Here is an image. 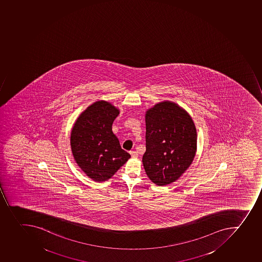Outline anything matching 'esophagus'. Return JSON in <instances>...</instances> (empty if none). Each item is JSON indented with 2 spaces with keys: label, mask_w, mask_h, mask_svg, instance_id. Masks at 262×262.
I'll list each match as a JSON object with an SVG mask.
<instances>
[{
  "label": "esophagus",
  "mask_w": 262,
  "mask_h": 262,
  "mask_svg": "<svg viewBox=\"0 0 262 262\" xmlns=\"http://www.w3.org/2000/svg\"><path fill=\"white\" fill-rule=\"evenodd\" d=\"M130 155L132 156L133 158H137L139 155H138L137 152L135 150L130 151Z\"/></svg>",
  "instance_id": "esophagus-1"
}]
</instances>
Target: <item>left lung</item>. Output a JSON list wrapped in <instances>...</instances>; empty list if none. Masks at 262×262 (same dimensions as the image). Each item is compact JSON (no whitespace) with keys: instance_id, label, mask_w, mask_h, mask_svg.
I'll return each instance as SVG.
<instances>
[{"instance_id":"1","label":"left lung","mask_w":262,"mask_h":262,"mask_svg":"<svg viewBox=\"0 0 262 262\" xmlns=\"http://www.w3.org/2000/svg\"><path fill=\"white\" fill-rule=\"evenodd\" d=\"M146 151L143 165L151 182L166 186L179 179L193 161L196 130L188 113L179 105L164 101L145 113Z\"/></svg>"}]
</instances>
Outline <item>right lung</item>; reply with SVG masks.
I'll return each mask as SVG.
<instances>
[{
    "label": "right lung",
    "mask_w": 262,
    "mask_h": 262,
    "mask_svg": "<svg viewBox=\"0 0 262 262\" xmlns=\"http://www.w3.org/2000/svg\"><path fill=\"white\" fill-rule=\"evenodd\" d=\"M120 111L108 101H95L76 119L71 134V151L78 166L95 182L110 179L131 157L113 133Z\"/></svg>",
    "instance_id": "right-lung-1"
}]
</instances>
